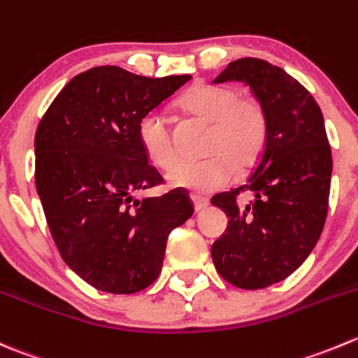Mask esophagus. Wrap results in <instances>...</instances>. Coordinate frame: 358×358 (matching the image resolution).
I'll return each instance as SVG.
<instances>
[{
  "label": "esophagus",
  "mask_w": 358,
  "mask_h": 358,
  "mask_svg": "<svg viewBox=\"0 0 358 358\" xmlns=\"http://www.w3.org/2000/svg\"><path fill=\"white\" fill-rule=\"evenodd\" d=\"M192 203H194V210L196 211H203L204 208L210 204V201L206 197H201V196H192Z\"/></svg>",
  "instance_id": "esophagus-1"
}]
</instances>
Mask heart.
I'll list each match as a JSON object with an SVG mask.
<instances>
[{"instance_id":"1","label":"heart","mask_w":358,"mask_h":358,"mask_svg":"<svg viewBox=\"0 0 358 358\" xmlns=\"http://www.w3.org/2000/svg\"><path fill=\"white\" fill-rule=\"evenodd\" d=\"M180 108L210 124L204 154L210 157L180 166L169 183L196 196H206L232 182L236 166L246 169L257 162L267 141V113L253 96H241L227 83H197L180 98ZM138 140L152 164L162 171L178 166L180 154L168 120L148 112L138 122Z\"/></svg>"}]
</instances>
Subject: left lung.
Segmentation results:
<instances>
[{
  "instance_id": "1",
  "label": "left lung",
  "mask_w": 358,
  "mask_h": 358,
  "mask_svg": "<svg viewBox=\"0 0 358 358\" xmlns=\"http://www.w3.org/2000/svg\"><path fill=\"white\" fill-rule=\"evenodd\" d=\"M245 82L267 113V141L248 182L211 199L229 225L211 246L218 275L257 290L292 275L317 245L327 218L332 155L313 96L278 66L255 57L229 62L213 80ZM250 192L245 207L237 196Z\"/></svg>"
}]
</instances>
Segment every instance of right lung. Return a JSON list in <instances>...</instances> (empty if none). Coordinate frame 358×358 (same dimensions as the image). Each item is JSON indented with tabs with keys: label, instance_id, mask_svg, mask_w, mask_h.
Instances as JSON below:
<instances>
[{
	"label": "right lung",
	"instance_id": "1",
	"mask_svg": "<svg viewBox=\"0 0 358 358\" xmlns=\"http://www.w3.org/2000/svg\"><path fill=\"white\" fill-rule=\"evenodd\" d=\"M190 78L98 66L69 80L38 124L34 182L48 229L62 260L94 289L150 287L169 232L192 217V201L180 189L134 199L162 183L138 140V122Z\"/></svg>",
	"mask_w": 358,
	"mask_h": 358
}]
</instances>
